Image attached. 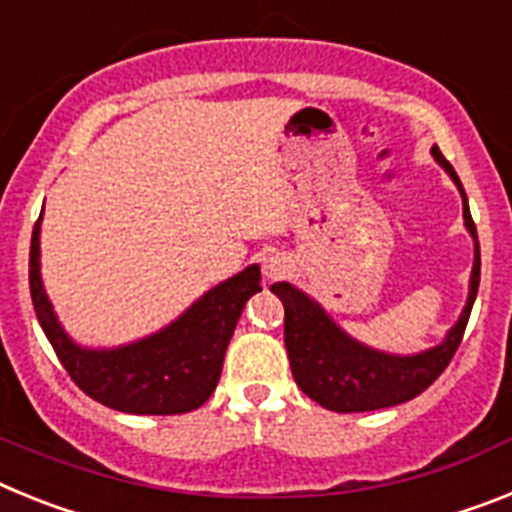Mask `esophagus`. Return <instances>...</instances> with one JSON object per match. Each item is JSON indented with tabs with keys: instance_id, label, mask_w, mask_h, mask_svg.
Instances as JSON below:
<instances>
[{
	"instance_id": "esophagus-1",
	"label": "esophagus",
	"mask_w": 512,
	"mask_h": 512,
	"mask_svg": "<svg viewBox=\"0 0 512 512\" xmlns=\"http://www.w3.org/2000/svg\"><path fill=\"white\" fill-rule=\"evenodd\" d=\"M288 273V260L283 255H268L262 260V275L268 278V281H278L283 275Z\"/></svg>"
}]
</instances>
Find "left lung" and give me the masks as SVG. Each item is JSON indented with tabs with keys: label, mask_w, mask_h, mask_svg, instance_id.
<instances>
[{
	"label": "left lung",
	"mask_w": 512,
	"mask_h": 512,
	"mask_svg": "<svg viewBox=\"0 0 512 512\" xmlns=\"http://www.w3.org/2000/svg\"><path fill=\"white\" fill-rule=\"evenodd\" d=\"M433 159L441 164L446 175L461 193V206H464V226L474 239V265L469 275V296L461 309L459 319L451 330L446 332L438 345L412 355L386 353V350L371 348L366 342L355 340L340 324L324 311L319 301H314L309 293L291 283H273L270 291L283 301L286 319H283V337H286L288 361L291 373L299 389L306 397L314 399L332 412H371L381 407H394V404L410 402L417 394L428 389L443 368L451 363L453 353L459 348L464 337L466 322H469L471 306L479 291V239L477 226L471 221L469 201L461 188V180L456 175L441 149H430Z\"/></svg>",
	"instance_id": "8db88e82"
}]
</instances>
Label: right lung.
I'll use <instances>...</instances> for the list:
<instances>
[{
	"label": "right lung",
	"instance_id": "add662e5",
	"mask_svg": "<svg viewBox=\"0 0 512 512\" xmlns=\"http://www.w3.org/2000/svg\"><path fill=\"white\" fill-rule=\"evenodd\" d=\"M41 219L30 239V296L35 317L59 361L84 394L128 415H182L198 410L221 379V366L244 304L262 291L260 265H247L208 288L180 317L141 340L87 348L71 340L41 275Z\"/></svg>",
	"mask_w": 512,
	"mask_h": 512
}]
</instances>
